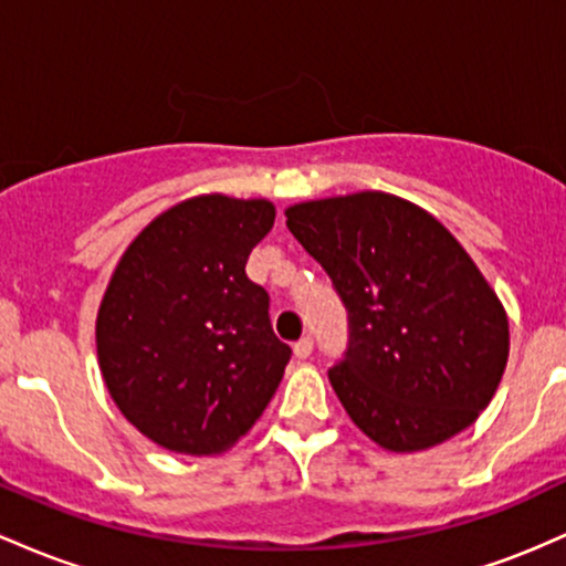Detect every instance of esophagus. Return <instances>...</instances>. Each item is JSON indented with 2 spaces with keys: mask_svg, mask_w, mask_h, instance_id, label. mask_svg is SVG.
I'll use <instances>...</instances> for the list:
<instances>
[{
  "mask_svg": "<svg viewBox=\"0 0 566 566\" xmlns=\"http://www.w3.org/2000/svg\"><path fill=\"white\" fill-rule=\"evenodd\" d=\"M294 355L300 360L310 358V355H313V336H302V339L294 345Z\"/></svg>",
  "mask_w": 566,
  "mask_h": 566,
  "instance_id": "obj_1",
  "label": "esophagus"
}]
</instances>
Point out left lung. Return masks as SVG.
<instances>
[{
	"mask_svg": "<svg viewBox=\"0 0 566 566\" xmlns=\"http://www.w3.org/2000/svg\"><path fill=\"white\" fill-rule=\"evenodd\" d=\"M285 219L347 310L328 379L350 420L390 452L473 424L505 371L507 317L452 232L385 192L300 202Z\"/></svg>",
	"mask_w": 566,
	"mask_h": 566,
	"instance_id": "8db88e82",
	"label": "left lung"
}]
</instances>
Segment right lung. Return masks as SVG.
Masks as SVG:
<instances>
[{
	"label": "right lung",
	"instance_id": "add662e5",
	"mask_svg": "<svg viewBox=\"0 0 566 566\" xmlns=\"http://www.w3.org/2000/svg\"><path fill=\"white\" fill-rule=\"evenodd\" d=\"M272 224V202L202 195L157 216L114 270L95 323L101 374L119 411L170 452L230 449L281 385L291 347L245 275Z\"/></svg>",
	"mask_w": 566,
	"mask_h": 566
}]
</instances>
